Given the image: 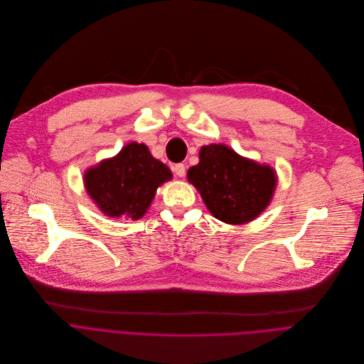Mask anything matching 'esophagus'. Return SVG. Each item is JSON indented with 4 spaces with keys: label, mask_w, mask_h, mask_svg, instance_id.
I'll return each mask as SVG.
<instances>
[{
    "label": "esophagus",
    "mask_w": 364,
    "mask_h": 364,
    "mask_svg": "<svg viewBox=\"0 0 364 364\" xmlns=\"http://www.w3.org/2000/svg\"><path fill=\"white\" fill-rule=\"evenodd\" d=\"M173 172H175V175H176V176L183 178V176H185V172H186L185 165H183V164H176V165L173 166Z\"/></svg>",
    "instance_id": "esophagus-1"
}]
</instances>
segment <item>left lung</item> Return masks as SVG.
I'll return each instance as SVG.
<instances>
[{
    "label": "left lung",
    "mask_w": 364,
    "mask_h": 364,
    "mask_svg": "<svg viewBox=\"0 0 364 364\" xmlns=\"http://www.w3.org/2000/svg\"><path fill=\"white\" fill-rule=\"evenodd\" d=\"M188 181L199 191L209 212L227 224L250 223L272 199L277 175L268 165L240 156L225 144H208L199 164L188 171Z\"/></svg>",
    "instance_id": "obj_1"
}]
</instances>
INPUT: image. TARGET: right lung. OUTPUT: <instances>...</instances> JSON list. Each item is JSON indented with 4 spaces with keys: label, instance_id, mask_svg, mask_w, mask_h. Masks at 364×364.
Returning <instances> with one entry per match:
<instances>
[{
    "label": "right lung",
    "instance_id": "add662e5",
    "mask_svg": "<svg viewBox=\"0 0 364 364\" xmlns=\"http://www.w3.org/2000/svg\"><path fill=\"white\" fill-rule=\"evenodd\" d=\"M172 172L155 159L146 144L132 141L110 159L85 173V186L103 213L139 220L146 213L156 189Z\"/></svg>",
    "mask_w": 364,
    "mask_h": 364
}]
</instances>
